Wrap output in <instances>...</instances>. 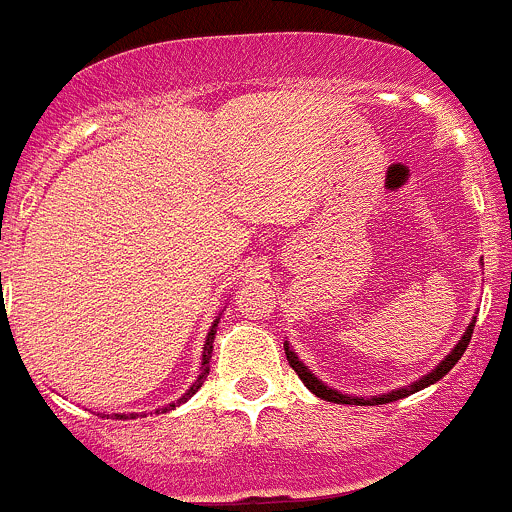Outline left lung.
Returning <instances> with one entry per match:
<instances>
[{"instance_id": "obj_1", "label": "left lung", "mask_w": 512, "mask_h": 512, "mask_svg": "<svg viewBox=\"0 0 512 512\" xmlns=\"http://www.w3.org/2000/svg\"><path fill=\"white\" fill-rule=\"evenodd\" d=\"M473 326H475V321L470 323L468 331L463 333V338H460L458 346H455L453 351L448 353V358H445V361L440 363V366L435 368V371H430L428 376L421 378V381H416V383H411V386L401 388V391H393V393H386V396H373V398L343 396V393H338V391H333V388L323 386V383L318 381V378L313 376V373L308 371V368L303 366L301 361H298V356L291 351V348H288V343H283V351H286V361L291 363V368L298 373V378H301V381L306 383V388L313 393V396L323 398V401H331V403H346V406H383V403H391V401H398V398H406V396H411V393L421 391V388L433 386L435 381H440V378H443L445 373H448L450 368H453L455 363L460 361V356H463V353H465V348H468V343H470V336H473Z\"/></svg>"}]
</instances>
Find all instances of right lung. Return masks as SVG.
I'll return each instance as SVG.
<instances>
[{
    "label": "right lung",
    "instance_id": "1",
    "mask_svg": "<svg viewBox=\"0 0 512 512\" xmlns=\"http://www.w3.org/2000/svg\"><path fill=\"white\" fill-rule=\"evenodd\" d=\"M216 323H219V321H214V326H211L209 336H206V346H204V361H201V376L196 378V383H194V386H191L189 391H186L184 396L179 398V401H176V403H169V406H166V408H161V413H166V411H174L176 406H181V403H186V401H189V398L194 396V393L199 391L201 386H204V378L209 376V358H211V348H214V333H216ZM156 413H159V411H156ZM116 418H124V416H116Z\"/></svg>",
    "mask_w": 512,
    "mask_h": 512
}]
</instances>
